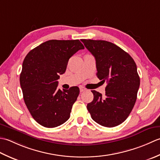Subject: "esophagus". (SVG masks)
Wrapping results in <instances>:
<instances>
[{
  "label": "esophagus",
  "mask_w": 160,
  "mask_h": 160,
  "mask_svg": "<svg viewBox=\"0 0 160 160\" xmlns=\"http://www.w3.org/2000/svg\"><path fill=\"white\" fill-rule=\"evenodd\" d=\"M86 90V88H85L84 87H80V92H83L84 91Z\"/></svg>",
  "instance_id": "34e87169"
}]
</instances>
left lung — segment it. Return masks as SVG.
Segmentation results:
<instances>
[{"label": "left lung", "mask_w": 160, "mask_h": 160, "mask_svg": "<svg viewBox=\"0 0 160 160\" xmlns=\"http://www.w3.org/2000/svg\"><path fill=\"white\" fill-rule=\"evenodd\" d=\"M95 58L97 76L106 81L105 96L92 90L94 99L88 103L91 117L105 127L121 124L131 112L140 79L133 58L122 48L106 41L81 39Z\"/></svg>", "instance_id": "1"}]
</instances>
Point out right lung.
I'll return each mask as SVG.
<instances>
[{"mask_svg":"<svg viewBox=\"0 0 160 160\" xmlns=\"http://www.w3.org/2000/svg\"><path fill=\"white\" fill-rule=\"evenodd\" d=\"M82 49L79 40H50L25 57L20 75L22 95L31 115L41 126L54 128L70 118L79 88L58 89L57 80L66 72L69 58Z\"/></svg>","mask_w":160,"mask_h":160,"instance_id":"obj_1","label":"right lung"}]
</instances>
